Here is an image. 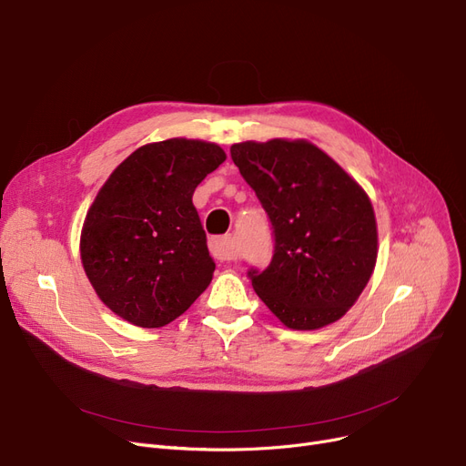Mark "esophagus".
<instances>
[{"label": "esophagus", "mask_w": 466, "mask_h": 466, "mask_svg": "<svg viewBox=\"0 0 466 466\" xmlns=\"http://www.w3.org/2000/svg\"><path fill=\"white\" fill-rule=\"evenodd\" d=\"M210 252H212L214 258H218L221 261H229V259L237 258L233 238L229 235H226V237H214L210 240Z\"/></svg>", "instance_id": "obj_1"}]
</instances>
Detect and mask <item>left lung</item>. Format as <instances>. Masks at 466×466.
<instances>
[{
	"instance_id": "8db88e82",
	"label": "left lung",
	"mask_w": 466,
	"mask_h": 466,
	"mask_svg": "<svg viewBox=\"0 0 466 466\" xmlns=\"http://www.w3.org/2000/svg\"><path fill=\"white\" fill-rule=\"evenodd\" d=\"M231 159L273 229L271 263L248 271L256 294L292 329L339 320L378 259V226L366 191L305 140L233 144Z\"/></svg>"
}]
</instances>
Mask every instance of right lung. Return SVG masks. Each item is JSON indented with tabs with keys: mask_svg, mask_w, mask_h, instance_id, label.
Segmentation results:
<instances>
[{
	"mask_svg": "<svg viewBox=\"0 0 466 466\" xmlns=\"http://www.w3.org/2000/svg\"><path fill=\"white\" fill-rule=\"evenodd\" d=\"M226 161L219 146L170 138L138 147L98 191L81 231V261L98 298L142 328L184 315L216 263L193 191Z\"/></svg>",
	"mask_w": 466,
	"mask_h": 466,
	"instance_id": "1",
	"label": "right lung"
}]
</instances>
